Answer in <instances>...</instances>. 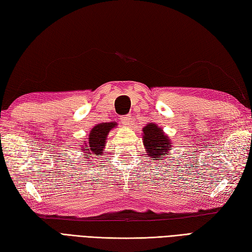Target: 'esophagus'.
<instances>
[{"instance_id":"34e87169","label":"esophagus","mask_w":252,"mask_h":252,"mask_svg":"<svg viewBox=\"0 0 252 252\" xmlns=\"http://www.w3.org/2000/svg\"><path fill=\"white\" fill-rule=\"evenodd\" d=\"M119 120H120V122L124 126H128V125L131 124V116H128V115L121 116L120 118H119Z\"/></svg>"}]
</instances>
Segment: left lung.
<instances>
[{"mask_svg":"<svg viewBox=\"0 0 252 252\" xmlns=\"http://www.w3.org/2000/svg\"><path fill=\"white\" fill-rule=\"evenodd\" d=\"M144 140L146 151H148V156L151 160H161L158 158H164L166 153H169L171 140L163 133L162 128L155 124L147 125L143 128Z\"/></svg>","mask_w":252,"mask_h":252,"instance_id":"1","label":"left lung"}]
</instances>
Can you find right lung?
<instances>
[{
  "label": "right lung",
  "mask_w": 252,
  "mask_h": 252,
  "mask_svg": "<svg viewBox=\"0 0 252 252\" xmlns=\"http://www.w3.org/2000/svg\"><path fill=\"white\" fill-rule=\"evenodd\" d=\"M116 126V122H104V124H98L94 127L92 128L89 135V139L88 142H85L84 148H88L84 151H86L85 154H89V155H85L86 159H93V158H99L98 156L103 155L104 151V146L106 144V139L109 131ZM97 157H95V156ZM88 156H90V158H88ZM92 163V160H90Z\"/></svg>",
  "instance_id": "obj_1"
}]
</instances>
